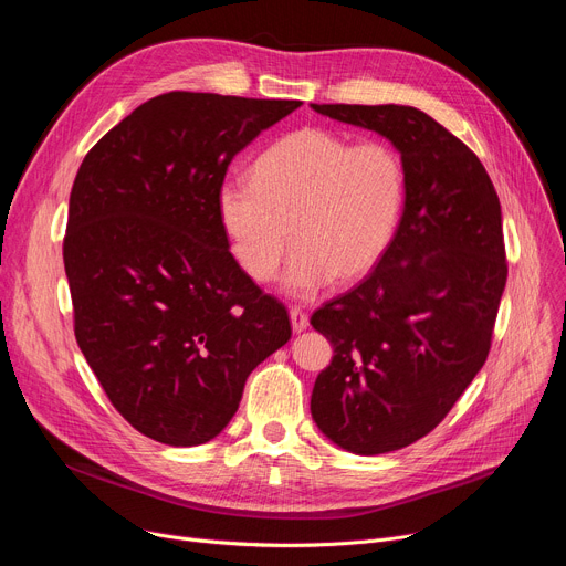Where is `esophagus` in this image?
Instances as JSON below:
<instances>
[{"label": "esophagus", "instance_id": "34e87169", "mask_svg": "<svg viewBox=\"0 0 566 566\" xmlns=\"http://www.w3.org/2000/svg\"><path fill=\"white\" fill-rule=\"evenodd\" d=\"M289 318H291V328H293V333H303V331H307V328H310V318H307V314H305L303 310H298V307H293V310L289 312Z\"/></svg>", "mask_w": 566, "mask_h": 566}]
</instances>
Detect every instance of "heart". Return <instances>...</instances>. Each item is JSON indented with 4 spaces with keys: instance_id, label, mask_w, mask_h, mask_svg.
Returning a JSON list of instances; mask_svg holds the SVG:
<instances>
[{
    "instance_id": "obj_1",
    "label": "heart",
    "mask_w": 566,
    "mask_h": 566,
    "mask_svg": "<svg viewBox=\"0 0 566 566\" xmlns=\"http://www.w3.org/2000/svg\"><path fill=\"white\" fill-rule=\"evenodd\" d=\"M406 197L399 154L328 128H301L254 160L252 181L229 178L218 218L229 252L254 282H268L291 241L282 289L307 298L335 277L358 280L388 252Z\"/></svg>"
}]
</instances>
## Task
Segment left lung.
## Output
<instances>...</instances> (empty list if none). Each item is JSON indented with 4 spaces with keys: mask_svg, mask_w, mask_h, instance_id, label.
<instances>
[{
    "mask_svg": "<svg viewBox=\"0 0 566 566\" xmlns=\"http://www.w3.org/2000/svg\"><path fill=\"white\" fill-rule=\"evenodd\" d=\"M388 139L406 174L388 252L314 312L335 355L312 418L342 450L376 457L433 431L484 367L507 282L500 199L470 148L408 105H316Z\"/></svg>",
    "mask_w": 566,
    "mask_h": 566,
    "instance_id": "1",
    "label": "left lung"
}]
</instances>
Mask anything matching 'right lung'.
<instances>
[{
	"mask_svg": "<svg viewBox=\"0 0 566 566\" xmlns=\"http://www.w3.org/2000/svg\"><path fill=\"white\" fill-rule=\"evenodd\" d=\"M301 107L171 92L116 124L75 176L64 238L75 339L146 438H216L252 369L291 339L282 303L243 273L218 218L235 154Z\"/></svg>",
	"mask_w": 566,
	"mask_h": 566,
	"instance_id": "1",
	"label": "right lung"
}]
</instances>
